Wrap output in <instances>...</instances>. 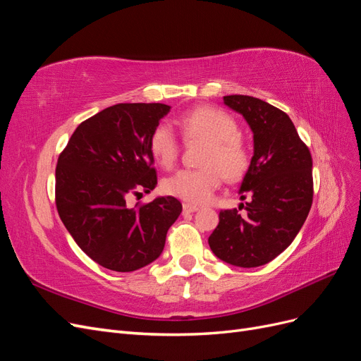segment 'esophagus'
Listing matches in <instances>:
<instances>
[{
	"label": "esophagus",
	"mask_w": 361,
	"mask_h": 361,
	"mask_svg": "<svg viewBox=\"0 0 361 361\" xmlns=\"http://www.w3.org/2000/svg\"><path fill=\"white\" fill-rule=\"evenodd\" d=\"M195 211H199V206L191 204V203H183V212L190 214V212H195Z\"/></svg>",
	"instance_id": "34e87169"
}]
</instances>
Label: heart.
Wrapping results in <instances>:
<instances>
[{
  "mask_svg": "<svg viewBox=\"0 0 361 361\" xmlns=\"http://www.w3.org/2000/svg\"><path fill=\"white\" fill-rule=\"evenodd\" d=\"M179 126L185 141H202L207 147L200 162L203 169L179 170L164 180L162 188L169 195L200 204L212 197L221 174L227 180L244 176L250 166V149L231 114L215 106H199L185 113ZM149 149L161 167L171 169L179 157V140L169 125L159 123L152 130Z\"/></svg>",
  "mask_w": 361,
  "mask_h": 361,
  "instance_id": "obj_1",
  "label": "heart"
}]
</instances>
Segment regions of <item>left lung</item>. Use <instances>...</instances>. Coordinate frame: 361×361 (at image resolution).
Instances as JSON below:
<instances>
[{
	"label": "left lung",
	"instance_id": "1",
	"mask_svg": "<svg viewBox=\"0 0 361 361\" xmlns=\"http://www.w3.org/2000/svg\"><path fill=\"white\" fill-rule=\"evenodd\" d=\"M253 130L255 155L241 183L239 204L220 212L207 239L214 255L227 264L255 268L285 251L300 232L313 202L312 155L289 116L253 96H224Z\"/></svg>",
	"mask_w": 361,
	"mask_h": 361
}]
</instances>
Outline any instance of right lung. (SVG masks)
Wrapping results in <instances>:
<instances>
[{
  "label": "right lung",
  "mask_w": 361,
  "mask_h": 361,
  "mask_svg": "<svg viewBox=\"0 0 361 361\" xmlns=\"http://www.w3.org/2000/svg\"><path fill=\"white\" fill-rule=\"evenodd\" d=\"M166 104H117L75 129L57 161L56 204L75 243L96 264L130 272L159 257L182 204L167 195L126 204L158 178L149 149Z\"/></svg>",
  "instance_id": "obj_1"
}]
</instances>
